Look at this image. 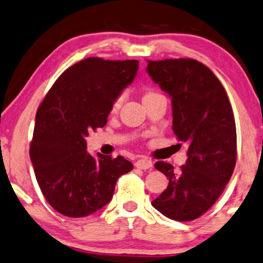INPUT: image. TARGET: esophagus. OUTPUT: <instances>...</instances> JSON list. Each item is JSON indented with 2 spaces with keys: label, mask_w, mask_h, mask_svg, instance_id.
Here are the masks:
<instances>
[{
  "label": "esophagus",
  "mask_w": 263,
  "mask_h": 263,
  "mask_svg": "<svg viewBox=\"0 0 263 263\" xmlns=\"http://www.w3.org/2000/svg\"><path fill=\"white\" fill-rule=\"evenodd\" d=\"M136 167L139 168V170H149V168L153 167V162L148 157H142L136 162Z\"/></svg>",
  "instance_id": "1"
}]
</instances>
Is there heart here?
I'll list each match as a JSON object with an SVG mask.
<instances>
[{
  "label": "heart",
  "mask_w": 263,
  "mask_h": 263,
  "mask_svg": "<svg viewBox=\"0 0 263 263\" xmlns=\"http://www.w3.org/2000/svg\"><path fill=\"white\" fill-rule=\"evenodd\" d=\"M154 95H157V92H155V91H145L144 92V95H143V100L144 99H149V97H152V96H154ZM122 100H124V96L122 95H120V96H118L117 99L114 100V102H113V106H111V110H117V109H119V107L121 106V103H122Z\"/></svg>",
  "instance_id": "b5f03b06"
}]
</instances>
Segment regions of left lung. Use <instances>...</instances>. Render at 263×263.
Segmentation results:
<instances>
[{
	"label": "left lung",
	"mask_w": 263,
	"mask_h": 263,
	"mask_svg": "<svg viewBox=\"0 0 263 263\" xmlns=\"http://www.w3.org/2000/svg\"><path fill=\"white\" fill-rule=\"evenodd\" d=\"M148 62L149 76L172 97L173 131L187 144L186 164L174 171L157 161L168 186L152 202L161 214L191 221L216 202L237 161L236 121L229 97L214 73L194 59Z\"/></svg>",
	"instance_id": "left-lung-1"
}]
</instances>
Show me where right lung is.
<instances>
[{
	"instance_id": "1",
	"label": "right lung",
	"mask_w": 263,
	"mask_h": 263,
	"mask_svg": "<svg viewBox=\"0 0 263 263\" xmlns=\"http://www.w3.org/2000/svg\"><path fill=\"white\" fill-rule=\"evenodd\" d=\"M137 71V60L87 58L66 69L38 107L30 157L42 194L60 214L83 218L99 211L134 168L122 156L92 157L85 137L107 124L114 100Z\"/></svg>"
}]
</instances>
